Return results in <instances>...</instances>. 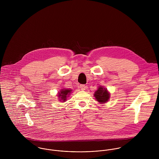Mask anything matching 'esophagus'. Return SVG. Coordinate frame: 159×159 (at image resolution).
<instances>
[{
	"label": "esophagus",
	"instance_id": "34e87169",
	"mask_svg": "<svg viewBox=\"0 0 159 159\" xmlns=\"http://www.w3.org/2000/svg\"><path fill=\"white\" fill-rule=\"evenodd\" d=\"M80 89H81V91H84V90L86 89L87 86H86V85H84V84H81V85L80 86Z\"/></svg>",
	"mask_w": 159,
	"mask_h": 159
}]
</instances>
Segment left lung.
I'll list each match as a JSON object with an SVG mask.
<instances>
[{"label":"left lung","instance_id":"left-lung-1","mask_svg":"<svg viewBox=\"0 0 159 159\" xmlns=\"http://www.w3.org/2000/svg\"><path fill=\"white\" fill-rule=\"evenodd\" d=\"M94 97L100 103H105L110 98V93L105 88L100 87L95 92Z\"/></svg>","mask_w":159,"mask_h":159}]
</instances>
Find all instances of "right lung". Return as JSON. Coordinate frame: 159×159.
Returning <instances> with one entry per match:
<instances>
[{
    "instance_id": "1",
    "label": "right lung",
    "mask_w": 159,
    "mask_h": 159,
    "mask_svg": "<svg viewBox=\"0 0 159 159\" xmlns=\"http://www.w3.org/2000/svg\"><path fill=\"white\" fill-rule=\"evenodd\" d=\"M71 91V90L70 89H66L61 90V92L59 93V95H58L59 98L61 99L60 100H62L63 102H65L66 100L67 97L70 94Z\"/></svg>"
}]
</instances>
